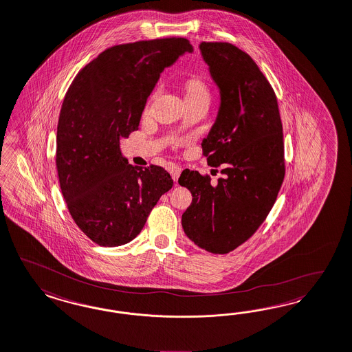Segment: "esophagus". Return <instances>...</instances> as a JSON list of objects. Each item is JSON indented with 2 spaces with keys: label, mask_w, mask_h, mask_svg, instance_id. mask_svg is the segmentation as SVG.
I'll use <instances>...</instances> for the list:
<instances>
[{
  "label": "esophagus",
  "mask_w": 352,
  "mask_h": 352,
  "mask_svg": "<svg viewBox=\"0 0 352 352\" xmlns=\"http://www.w3.org/2000/svg\"><path fill=\"white\" fill-rule=\"evenodd\" d=\"M170 175H171V178L174 179V182H177L178 181V178H179V175H181V169L179 168H177V166H171L169 170Z\"/></svg>",
  "instance_id": "1"
}]
</instances>
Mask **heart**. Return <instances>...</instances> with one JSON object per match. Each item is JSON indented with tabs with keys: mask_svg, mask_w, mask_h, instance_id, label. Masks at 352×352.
I'll return each instance as SVG.
<instances>
[{
	"mask_svg": "<svg viewBox=\"0 0 352 352\" xmlns=\"http://www.w3.org/2000/svg\"><path fill=\"white\" fill-rule=\"evenodd\" d=\"M177 85H178V89L182 92L183 98H184V102L187 107H192V105H206L208 107L209 105L210 98H212V91H210V85L203 75H200V74L186 75L177 83ZM156 98H157L156 92H152L149 95L144 110H143L144 116H149L152 113Z\"/></svg>",
	"mask_w": 352,
	"mask_h": 352,
	"instance_id": "heart-1",
	"label": "heart"
}]
</instances>
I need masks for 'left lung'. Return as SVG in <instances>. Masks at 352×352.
<instances>
[{
  "label": "left lung",
  "instance_id": "left-lung-1",
  "mask_svg": "<svg viewBox=\"0 0 352 352\" xmlns=\"http://www.w3.org/2000/svg\"><path fill=\"white\" fill-rule=\"evenodd\" d=\"M200 50L221 89L217 121L201 143L209 166L222 178L183 170L178 183L192 194L183 213L186 235L212 254L247 242L274 206L285 178V143L278 101L252 57L225 41Z\"/></svg>",
  "mask_w": 352,
  "mask_h": 352
}]
</instances>
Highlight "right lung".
Listing matches in <instances>:
<instances>
[{
  "mask_svg": "<svg viewBox=\"0 0 352 352\" xmlns=\"http://www.w3.org/2000/svg\"><path fill=\"white\" fill-rule=\"evenodd\" d=\"M184 52L186 37H164L105 49L76 74L57 126L56 166L74 222L98 245L131 242L160 197L173 187L164 168L127 165L120 138L139 129L160 74Z\"/></svg>",
  "mask_w": 352,
  "mask_h": 352,
  "instance_id": "obj_1",
  "label": "right lung"
}]
</instances>
